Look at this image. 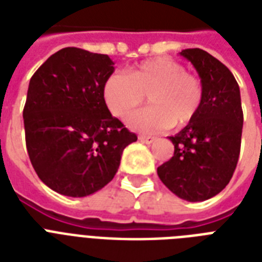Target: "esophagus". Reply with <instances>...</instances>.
<instances>
[{
	"mask_svg": "<svg viewBox=\"0 0 262 262\" xmlns=\"http://www.w3.org/2000/svg\"><path fill=\"white\" fill-rule=\"evenodd\" d=\"M139 140L140 141H143V143H147V144H151L154 143L156 140V137H154V136H145V135H140L139 136Z\"/></svg>",
	"mask_w": 262,
	"mask_h": 262,
	"instance_id": "34e87169",
	"label": "esophagus"
}]
</instances>
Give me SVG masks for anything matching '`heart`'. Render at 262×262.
<instances>
[{
	"mask_svg": "<svg viewBox=\"0 0 262 262\" xmlns=\"http://www.w3.org/2000/svg\"><path fill=\"white\" fill-rule=\"evenodd\" d=\"M102 95L111 114L119 118L143 104L148 95L151 106L133 113L127 123L136 130L156 133L193 122L203 106L204 85L178 61L158 57L132 68L127 75L107 76Z\"/></svg>",
	"mask_w": 262,
	"mask_h": 262,
	"instance_id": "1",
	"label": "heart"
}]
</instances>
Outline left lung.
Returning <instances> with one entry per match:
<instances>
[{
    "label": "left lung",
    "instance_id": "left-lung-1",
    "mask_svg": "<svg viewBox=\"0 0 262 262\" xmlns=\"http://www.w3.org/2000/svg\"><path fill=\"white\" fill-rule=\"evenodd\" d=\"M179 54L193 63L204 100L193 122L168 139L174 155L158 167L160 181L179 199L204 201L227 186L241 151L244 113L239 85L226 65L201 49Z\"/></svg>",
    "mask_w": 262,
    "mask_h": 262
}]
</instances>
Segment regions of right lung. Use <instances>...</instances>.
Wrapping results in <instances>:
<instances>
[{
  "label": "right lung",
  "instance_id": "right-lung-1",
  "mask_svg": "<svg viewBox=\"0 0 262 262\" xmlns=\"http://www.w3.org/2000/svg\"><path fill=\"white\" fill-rule=\"evenodd\" d=\"M113 72L108 55L65 47L31 77L23 111L27 151L40 181L59 194L100 190L137 140L103 100V83Z\"/></svg>",
  "mask_w": 262,
  "mask_h": 262
}]
</instances>
